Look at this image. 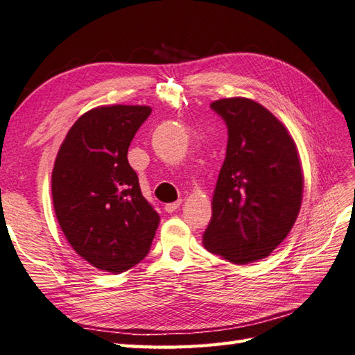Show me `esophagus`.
Here are the masks:
<instances>
[{"label":"esophagus","mask_w":355,"mask_h":355,"mask_svg":"<svg viewBox=\"0 0 355 355\" xmlns=\"http://www.w3.org/2000/svg\"><path fill=\"white\" fill-rule=\"evenodd\" d=\"M180 203H182L180 200L173 202V203H167V205H165V207H164V209H165V212H175V211L180 207Z\"/></svg>","instance_id":"obj_1"}]
</instances>
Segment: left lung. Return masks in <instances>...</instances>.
<instances>
[{"label":"left lung","mask_w":355,"mask_h":355,"mask_svg":"<svg viewBox=\"0 0 355 355\" xmlns=\"http://www.w3.org/2000/svg\"><path fill=\"white\" fill-rule=\"evenodd\" d=\"M211 107L227 125V147L203 246L234 264H249L269 257L296 222L301 159L286 125L263 105L232 97Z\"/></svg>","instance_id":"8db88e82"}]
</instances>
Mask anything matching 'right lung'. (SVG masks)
Instances as JSON below:
<instances>
[{
  "mask_svg": "<svg viewBox=\"0 0 355 355\" xmlns=\"http://www.w3.org/2000/svg\"><path fill=\"white\" fill-rule=\"evenodd\" d=\"M150 106L112 105L85 112L62 143L51 173L54 212L73 249L100 270L121 273L150 250L159 216L128 161Z\"/></svg>",
  "mask_w": 355,
  "mask_h": 355,
  "instance_id": "1",
  "label": "right lung"
}]
</instances>
